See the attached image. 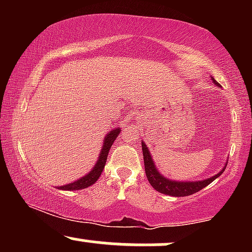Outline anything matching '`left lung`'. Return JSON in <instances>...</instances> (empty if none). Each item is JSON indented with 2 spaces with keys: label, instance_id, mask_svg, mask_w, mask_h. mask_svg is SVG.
<instances>
[{
  "label": "left lung",
  "instance_id": "obj_1",
  "mask_svg": "<svg viewBox=\"0 0 252 252\" xmlns=\"http://www.w3.org/2000/svg\"><path fill=\"white\" fill-rule=\"evenodd\" d=\"M213 83L216 85L219 86V84L216 82L215 78H212ZM142 152H143V160H144V169H146V175L148 179L149 184L152 185L153 189L158 190V192L162 193V194L172 195V196H186L190 195L193 193L199 192V190L205 189L207 185H210L213 180H216L217 178L221 175V173L224 172L226 163L222 167L220 172L217 173L216 175L211 176V178L204 179V180H198V181H176V180H170V179L166 178L163 174H161L158 172V167L153 160V156L150 154L148 147L142 141Z\"/></svg>",
  "mask_w": 252,
  "mask_h": 252
}]
</instances>
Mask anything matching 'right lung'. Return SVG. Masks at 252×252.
<instances>
[{"mask_svg": "<svg viewBox=\"0 0 252 252\" xmlns=\"http://www.w3.org/2000/svg\"><path fill=\"white\" fill-rule=\"evenodd\" d=\"M120 132H121V128L120 126H117V128L110 130L108 134H106V136L103 140L102 149L99 150V156H98L97 162L94 163V166L92 167V169L90 170L88 174L82 176V178L78 179L76 181L70 182V184H66L63 185V186H58V189H63V190H78V189H86V187L89 186H92V185L98 180V178H99L100 174H102L104 167H105L106 158H108L109 150L111 148L112 144H114L115 140L117 138V136L120 135Z\"/></svg>", "mask_w": 252, "mask_h": 252, "instance_id": "1", "label": "right lung"}]
</instances>
